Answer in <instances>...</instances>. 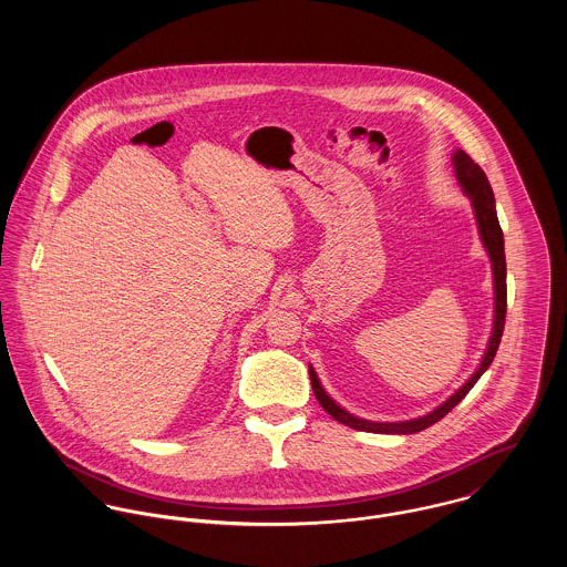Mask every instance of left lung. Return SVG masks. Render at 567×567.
Wrapping results in <instances>:
<instances>
[{"label":"left lung","mask_w":567,"mask_h":567,"mask_svg":"<svg viewBox=\"0 0 567 567\" xmlns=\"http://www.w3.org/2000/svg\"><path fill=\"white\" fill-rule=\"evenodd\" d=\"M452 163H454V172H456V178H458L463 192L472 198V207H474L476 223H478V234H481V240L485 244L488 259H491V268H493L495 310H493V331H491V338H488V344H486L485 355H483L481 367L476 369V373L450 400H445L443 404L434 408L432 412L423 414V416H416V419H410V421H393V423H389V421L386 423L367 421V419L353 416L351 412L340 408L324 393V389L321 386L319 378H317V371L310 367L312 391H315L319 404L323 405L324 412H329L336 421H340V423H344L353 430L375 432V434H414V432H421V430L434 425L439 419H443L454 405H458V402L474 389V384L481 380V375L491 367V362L495 358V351L499 347L502 331H504V319H506V257H504V236H502L497 214H495L493 189L488 185V178H486L483 167L478 163H474V159L465 151H456L454 157H452Z\"/></svg>","instance_id":"8db88e82"}]
</instances>
